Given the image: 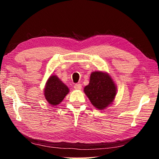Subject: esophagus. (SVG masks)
I'll list each match as a JSON object with an SVG mask.
<instances>
[{
	"mask_svg": "<svg viewBox=\"0 0 159 159\" xmlns=\"http://www.w3.org/2000/svg\"><path fill=\"white\" fill-rule=\"evenodd\" d=\"M74 88L76 90H80L82 88V86H81V84H76L74 85Z\"/></svg>",
	"mask_w": 159,
	"mask_h": 159,
	"instance_id": "obj_1",
	"label": "esophagus"
}]
</instances>
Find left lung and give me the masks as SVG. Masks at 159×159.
<instances>
[{
    "label": "left lung",
    "instance_id": "obj_1",
    "mask_svg": "<svg viewBox=\"0 0 159 159\" xmlns=\"http://www.w3.org/2000/svg\"><path fill=\"white\" fill-rule=\"evenodd\" d=\"M84 93L93 106L104 109L114 101L116 88L108 74L95 71L91 74L90 83L85 87Z\"/></svg>",
    "mask_w": 159,
    "mask_h": 159
}]
</instances>
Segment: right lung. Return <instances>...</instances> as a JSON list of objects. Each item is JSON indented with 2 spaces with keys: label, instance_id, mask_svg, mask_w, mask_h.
<instances>
[{
  "label": "right lung",
  "instance_id": "obj_1",
  "mask_svg": "<svg viewBox=\"0 0 159 159\" xmlns=\"http://www.w3.org/2000/svg\"><path fill=\"white\" fill-rule=\"evenodd\" d=\"M69 88L56 76H52L48 80L45 88V99L52 105H57L63 100L69 93Z\"/></svg>",
  "mask_w": 159,
  "mask_h": 159
}]
</instances>
